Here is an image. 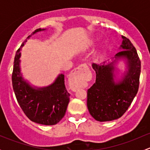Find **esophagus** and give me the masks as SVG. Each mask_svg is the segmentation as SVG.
Wrapping results in <instances>:
<instances>
[{
    "instance_id": "34e87169",
    "label": "esophagus",
    "mask_w": 150,
    "mask_h": 150,
    "mask_svg": "<svg viewBox=\"0 0 150 150\" xmlns=\"http://www.w3.org/2000/svg\"><path fill=\"white\" fill-rule=\"evenodd\" d=\"M86 67H87V65L86 64H81L78 67L74 69V70L69 75V86L73 91L83 86V81L81 72Z\"/></svg>"
}]
</instances>
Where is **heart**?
Returning <instances> with one entry per match:
<instances>
[{
	"instance_id": "heart-1",
	"label": "heart",
	"mask_w": 150,
	"mask_h": 150,
	"mask_svg": "<svg viewBox=\"0 0 150 150\" xmlns=\"http://www.w3.org/2000/svg\"><path fill=\"white\" fill-rule=\"evenodd\" d=\"M92 44H93V42H90V43H89V45H92Z\"/></svg>"
}]
</instances>
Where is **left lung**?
I'll list each match as a JSON object with an SVG mask.
<instances>
[{
  "mask_svg": "<svg viewBox=\"0 0 150 150\" xmlns=\"http://www.w3.org/2000/svg\"><path fill=\"white\" fill-rule=\"evenodd\" d=\"M121 37L120 51L111 62L101 65L92 64L96 82L87 91V107L91 115L99 122L120 118L138 92L141 62L129 39ZM120 62L125 64L124 71L118 67Z\"/></svg>",
  "mask_w": 150,
  "mask_h": 150,
  "instance_id": "obj_1",
  "label": "left lung"
}]
</instances>
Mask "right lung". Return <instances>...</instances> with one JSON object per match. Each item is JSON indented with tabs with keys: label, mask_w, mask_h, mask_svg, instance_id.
<instances>
[{
	"label": "right lung",
	"mask_w": 150,
	"mask_h": 150,
	"mask_svg": "<svg viewBox=\"0 0 150 150\" xmlns=\"http://www.w3.org/2000/svg\"><path fill=\"white\" fill-rule=\"evenodd\" d=\"M46 30H35L17 50L13 62L12 85L18 103L27 117L36 123L53 125L64 117L69 102L70 94L64 85V75L59 74L51 84L38 87L25 79L21 69L22 48L33 35Z\"/></svg>",
	"instance_id": "obj_1"
}]
</instances>
